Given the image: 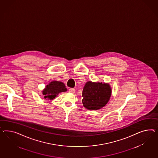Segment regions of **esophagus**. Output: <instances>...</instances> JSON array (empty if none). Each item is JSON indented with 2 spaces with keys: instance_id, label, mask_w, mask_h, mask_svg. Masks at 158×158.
<instances>
[{
  "instance_id": "obj_1",
  "label": "esophagus",
  "mask_w": 158,
  "mask_h": 158,
  "mask_svg": "<svg viewBox=\"0 0 158 158\" xmlns=\"http://www.w3.org/2000/svg\"><path fill=\"white\" fill-rule=\"evenodd\" d=\"M69 92L71 93H73V94H74L75 93V90L74 89H73V88H71V89H69Z\"/></svg>"
}]
</instances>
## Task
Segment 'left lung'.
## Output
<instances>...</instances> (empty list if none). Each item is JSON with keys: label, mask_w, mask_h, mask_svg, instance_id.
Segmentation results:
<instances>
[{"label": "left lung", "mask_w": 158, "mask_h": 158, "mask_svg": "<svg viewBox=\"0 0 158 158\" xmlns=\"http://www.w3.org/2000/svg\"><path fill=\"white\" fill-rule=\"evenodd\" d=\"M111 93L109 83L87 81L82 91L83 105L88 110H99L109 101Z\"/></svg>", "instance_id": "1"}]
</instances>
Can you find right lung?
Wrapping results in <instances>:
<instances>
[{
    "label": "right lung",
    "instance_id": "add662e5",
    "mask_svg": "<svg viewBox=\"0 0 158 158\" xmlns=\"http://www.w3.org/2000/svg\"><path fill=\"white\" fill-rule=\"evenodd\" d=\"M67 91L65 85L62 81H53L45 85L42 91L44 99L45 100H53L57 97L59 93Z\"/></svg>",
    "mask_w": 158,
    "mask_h": 158
}]
</instances>
